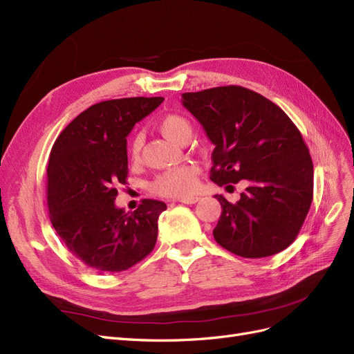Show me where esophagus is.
I'll use <instances>...</instances> for the list:
<instances>
[{"label":"esophagus","instance_id":"34e87169","mask_svg":"<svg viewBox=\"0 0 354 354\" xmlns=\"http://www.w3.org/2000/svg\"><path fill=\"white\" fill-rule=\"evenodd\" d=\"M177 201L181 203H187V205H192V203H196L199 201V198L198 196H186V198H180Z\"/></svg>","mask_w":354,"mask_h":354}]
</instances>
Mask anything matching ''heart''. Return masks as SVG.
Returning <instances> with one entry per match:
<instances>
[{"label": "heart", "mask_w": 354, "mask_h": 354, "mask_svg": "<svg viewBox=\"0 0 354 354\" xmlns=\"http://www.w3.org/2000/svg\"><path fill=\"white\" fill-rule=\"evenodd\" d=\"M158 130L164 137L174 143H181L186 137L192 134V125L187 118L168 113L162 116L158 122ZM143 138L140 134H134L130 142H128V158L133 162L140 158ZM199 168L195 164H185L181 167H176L164 171L151 183V190L155 195L165 198H183L189 196L198 186Z\"/></svg>", "instance_id": "heart-1"}]
</instances>
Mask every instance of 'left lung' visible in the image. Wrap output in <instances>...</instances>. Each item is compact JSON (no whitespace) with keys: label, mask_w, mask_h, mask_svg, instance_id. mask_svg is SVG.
Returning a JSON list of instances; mask_svg holds the SVG:
<instances>
[{"label":"left lung","mask_w":354,"mask_h":354,"mask_svg":"<svg viewBox=\"0 0 354 354\" xmlns=\"http://www.w3.org/2000/svg\"><path fill=\"white\" fill-rule=\"evenodd\" d=\"M181 99L216 146L209 178L218 186L246 185L236 203L216 195L223 211L214 239L245 259L288 248L313 199V162L295 124L279 106L239 85Z\"/></svg>","instance_id":"left-lung-1"}]
</instances>
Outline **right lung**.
Listing matches in <instances>:
<instances>
[{
  "mask_svg": "<svg viewBox=\"0 0 354 354\" xmlns=\"http://www.w3.org/2000/svg\"><path fill=\"white\" fill-rule=\"evenodd\" d=\"M162 97L95 103L80 113L53 145L47 167L50 221L66 248L97 272H122L155 248L164 202L143 199L133 212L116 208L127 183V136Z\"/></svg>",
  "mask_w": 354,
  "mask_h": 354,
  "instance_id": "right-lung-1",
  "label": "right lung"
}]
</instances>
